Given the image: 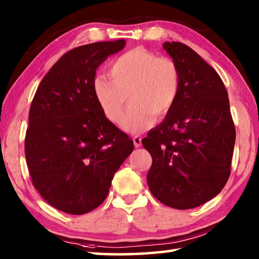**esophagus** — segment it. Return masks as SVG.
I'll return each mask as SVG.
<instances>
[{"label":"esophagus","instance_id":"obj_1","mask_svg":"<svg viewBox=\"0 0 259 259\" xmlns=\"http://www.w3.org/2000/svg\"><path fill=\"white\" fill-rule=\"evenodd\" d=\"M134 140V144H135V147H140L142 146V138L139 137V136H135L133 138Z\"/></svg>","mask_w":259,"mask_h":259}]
</instances>
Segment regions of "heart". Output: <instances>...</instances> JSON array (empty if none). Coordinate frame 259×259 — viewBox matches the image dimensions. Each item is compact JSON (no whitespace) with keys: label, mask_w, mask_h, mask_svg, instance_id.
Instances as JSON below:
<instances>
[{"label":"heart","mask_w":259,"mask_h":259,"mask_svg":"<svg viewBox=\"0 0 259 259\" xmlns=\"http://www.w3.org/2000/svg\"><path fill=\"white\" fill-rule=\"evenodd\" d=\"M182 75L176 61L159 57L145 48H135L112 61L108 76L98 75L93 82L96 102L104 115L119 123L126 97L130 108L122 129L140 134L163 119L174 108L181 93Z\"/></svg>","instance_id":"obj_1"}]
</instances>
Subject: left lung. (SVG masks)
I'll return each mask as SVG.
<instances>
[{"mask_svg": "<svg viewBox=\"0 0 259 259\" xmlns=\"http://www.w3.org/2000/svg\"><path fill=\"white\" fill-rule=\"evenodd\" d=\"M181 69V93L165 119L147 134L152 155L147 184L155 198L175 209L208 202L231 174L235 128L229 95L217 72L190 47L164 42Z\"/></svg>", "mask_w": 259, "mask_h": 259, "instance_id": "left-lung-1", "label": "left lung"}]
</instances>
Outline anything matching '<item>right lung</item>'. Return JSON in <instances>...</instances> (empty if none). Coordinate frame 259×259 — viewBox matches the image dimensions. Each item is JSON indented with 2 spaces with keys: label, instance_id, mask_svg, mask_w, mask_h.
<instances>
[{
  "label": "right lung",
  "instance_id": "obj_1",
  "mask_svg": "<svg viewBox=\"0 0 259 259\" xmlns=\"http://www.w3.org/2000/svg\"><path fill=\"white\" fill-rule=\"evenodd\" d=\"M125 46L96 42L65 54L43 77L30 105L25 155L33 185L48 203L83 214L104 202L134 142L96 102V69Z\"/></svg>",
  "mask_w": 259,
  "mask_h": 259
}]
</instances>
